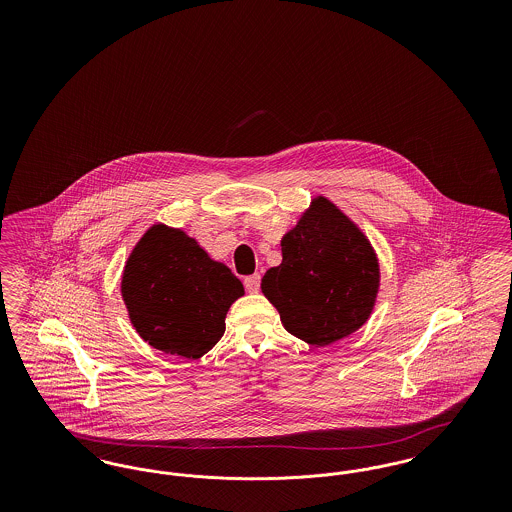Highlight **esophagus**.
I'll use <instances>...</instances> for the list:
<instances>
[{
    "instance_id": "1",
    "label": "esophagus",
    "mask_w": 512,
    "mask_h": 512,
    "mask_svg": "<svg viewBox=\"0 0 512 512\" xmlns=\"http://www.w3.org/2000/svg\"><path fill=\"white\" fill-rule=\"evenodd\" d=\"M245 290L249 293L259 292V286H261V276L259 274H253V276H247L245 278Z\"/></svg>"
}]
</instances>
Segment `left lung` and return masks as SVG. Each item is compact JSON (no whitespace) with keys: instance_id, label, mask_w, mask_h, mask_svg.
I'll return each instance as SVG.
<instances>
[{"instance_id":"obj_1","label":"left lung","mask_w":512,"mask_h":512,"mask_svg":"<svg viewBox=\"0 0 512 512\" xmlns=\"http://www.w3.org/2000/svg\"><path fill=\"white\" fill-rule=\"evenodd\" d=\"M280 245L282 263L268 268L261 290L284 328L317 347L357 332L380 290L378 255L365 232L317 195Z\"/></svg>"}]
</instances>
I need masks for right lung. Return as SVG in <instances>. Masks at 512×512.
Wrapping results in <instances>:
<instances>
[{"mask_svg":"<svg viewBox=\"0 0 512 512\" xmlns=\"http://www.w3.org/2000/svg\"><path fill=\"white\" fill-rule=\"evenodd\" d=\"M128 318L151 347L199 359L222 338L224 318L244 284L182 228L153 224L122 270Z\"/></svg>","mask_w":512,"mask_h":512,"instance_id":"obj_1","label":"right lung"}]
</instances>
